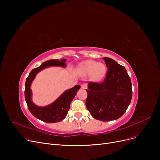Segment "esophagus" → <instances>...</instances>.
Wrapping results in <instances>:
<instances>
[{
	"label": "esophagus",
	"instance_id": "34e87169",
	"mask_svg": "<svg viewBox=\"0 0 160 160\" xmlns=\"http://www.w3.org/2000/svg\"><path fill=\"white\" fill-rule=\"evenodd\" d=\"M81 88H82V89H87V88H88V84H87V83H82V84L81 85Z\"/></svg>",
	"mask_w": 160,
	"mask_h": 160
}]
</instances>
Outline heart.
Returning a JSON list of instances; mask_svg holds the SVG:
<instances>
[{"label": "heart", "mask_w": 160, "mask_h": 160, "mask_svg": "<svg viewBox=\"0 0 160 160\" xmlns=\"http://www.w3.org/2000/svg\"><path fill=\"white\" fill-rule=\"evenodd\" d=\"M78 69L83 75L91 74L93 81L101 80L106 74V67L102 63H97L93 60H88L81 63Z\"/></svg>", "instance_id": "b5f03b06"}]
</instances>
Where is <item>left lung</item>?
<instances>
[{"mask_svg": "<svg viewBox=\"0 0 160 160\" xmlns=\"http://www.w3.org/2000/svg\"><path fill=\"white\" fill-rule=\"evenodd\" d=\"M108 71L102 82L88 83L87 109L94 119L102 121L118 119L126 112L132 97V82L124 67L104 57Z\"/></svg>", "mask_w": 160, "mask_h": 160, "instance_id": "obj_1", "label": "left lung"}]
</instances>
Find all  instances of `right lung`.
Returning <instances> with one entry per match:
<instances>
[{
	"mask_svg": "<svg viewBox=\"0 0 160 160\" xmlns=\"http://www.w3.org/2000/svg\"><path fill=\"white\" fill-rule=\"evenodd\" d=\"M65 62V59H63L61 61L58 60H52L43 62L41 65L31 71L28 77L27 78L26 83H25L24 97L29 111L36 118L47 123L60 122L65 118L68 111L69 110L71 102L74 98L77 91L80 88V86L76 85L72 88L65 91L51 104L45 107H39L35 105L32 101L31 83L34 80L36 74L41 70L50 66L65 67L67 65Z\"/></svg>",
	"mask_w": 160,
	"mask_h": 160,
	"instance_id": "right-lung-1",
	"label": "right lung"
}]
</instances>
